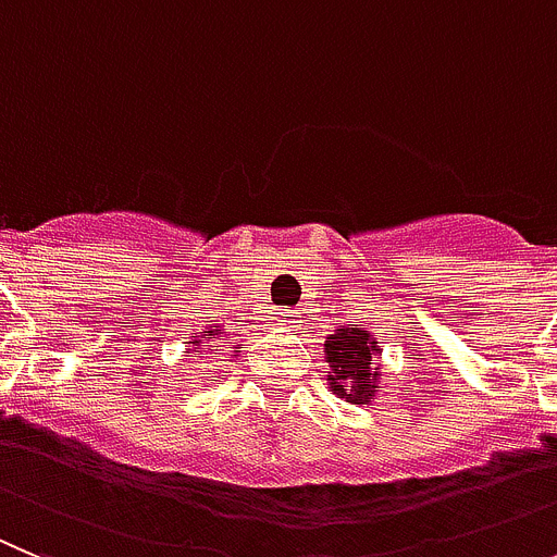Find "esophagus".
Listing matches in <instances>:
<instances>
[{
  "label": "esophagus",
  "instance_id": "1",
  "mask_svg": "<svg viewBox=\"0 0 557 557\" xmlns=\"http://www.w3.org/2000/svg\"><path fill=\"white\" fill-rule=\"evenodd\" d=\"M274 322H277L280 327H294V324L299 322V315L297 310H277V313H274Z\"/></svg>",
  "mask_w": 557,
  "mask_h": 557
}]
</instances>
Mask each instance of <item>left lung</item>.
Masks as SVG:
<instances>
[{
  "label": "left lung",
  "mask_w": 557,
  "mask_h": 557,
  "mask_svg": "<svg viewBox=\"0 0 557 557\" xmlns=\"http://www.w3.org/2000/svg\"><path fill=\"white\" fill-rule=\"evenodd\" d=\"M377 352V338L358 324H349V327H341L327 335L324 360L330 363L327 380L333 394L352 405L372 403L374 391L380 388V372L372 366Z\"/></svg>",
  "instance_id": "obj_1"
}]
</instances>
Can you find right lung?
<instances>
[{
	"label": "right lung",
	"instance_id": "right-lung-1",
	"mask_svg": "<svg viewBox=\"0 0 557 557\" xmlns=\"http://www.w3.org/2000/svg\"><path fill=\"white\" fill-rule=\"evenodd\" d=\"M205 341H219V347H227V338L222 335V330H213V327L205 330V335H191V341H188V344L194 347V352H202ZM230 349H233V352H238V349H242V344H238V347H230Z\"/></svg>",
	"mask_w": 557,
	"mask_h": 557
}]
</instances>
